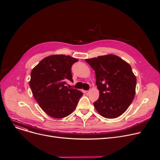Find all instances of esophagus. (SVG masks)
<instances>
[{
  "mask_svg": "<svg viewBox=\"0 0 160 160\" xmlns=\"http://www.w3.org/2000/svg\"><path fill=\"white\" fill-rule=\"evenodd\" d=\"M90 90H87V91H85V93H86V94H89L90 93Z\"/></svg>",
  "mask_w": 160,
  "mask_h": 160,
  "instance_id": "obj_1",
  "label": "esophagus"
}]
</instances>
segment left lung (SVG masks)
Masks as SVG:
<instances>
[{
  "label": "left lung",
  "instance_id": "obj_1",
  "mask_svg": "<svg viewBox=\"0 0 160 160\" xmlns=\"http://www.w3.org/2000/svg\"><path fill=\"white\" fill-rule=\"evenodd\" d=\"M95 70L99 97L93 105L98 113L114 119L125 113L135 96L137 78L128 63L115 55L85 60Z\"/></svg>",
  "mask_w": 160,
  "mask_h": 160
}]
</instances>
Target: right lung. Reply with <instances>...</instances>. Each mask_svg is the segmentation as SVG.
Here are the masks:
<instances>
[{
  "label": "right lung",
  "instance_id": "add662e5",
  "mask_svg": "<svg viewBox=\"0 0 160 160\" xmlns=\"http://www.w3.org/2000/svg\"><path fill=\"white\" fill-rule=\"evenodd\" d=\"M78 61L64 55L47 57L35 66L31 72L29 86L41 108L55 119L67 117L76 108L82 92L68 88L67 81L72 82L71 67Z\"/></svg>",
  "mask_w": 160,
  "mask_h": 160
}]
</instances>
